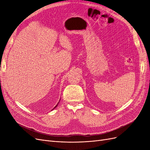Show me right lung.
Listing matches in <instances>:
<instances>
[{
    "mask_svg": "<svg viewBox=\"0 0 150 150\" xmlns=\"http://www.w3.org/2000/svg\"><path fill=\"white\" fill-rule=\"evenodd\" d=\"M57 105H56V106H55V108H56V107H57ZM54 109H53V110H54Z\"/></svg>",
    "mask_w": 150,
    "mask_h": 150,
    "instance_id": "add662e5",
    "label": "right lung"
}]
</instances>
